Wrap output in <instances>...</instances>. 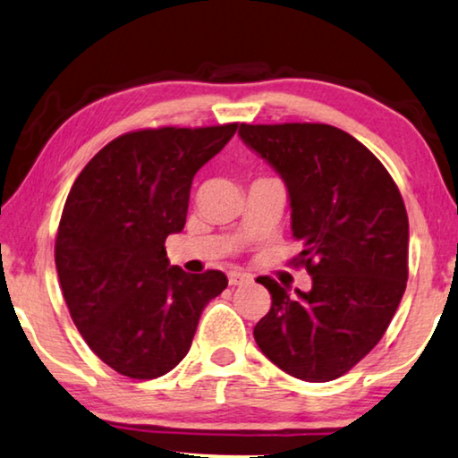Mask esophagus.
<instances>
[{
	"label": "esophagus",
	"instance_id": "esophagus-1",
	"mask_svg": "<svg viewBox=\"0 0 458 458\" xmlns=\"http://www.w3.org/2000/svg\"><path fill=\"white\" fill-rule=\"evenodd\" d=\"M245 283H251V275L242 273V270H231L229 273L231 287H237V284H245Z\"/></svg>",
	"mask_w": 458,
	"mask_h": 458
}]
</instances>
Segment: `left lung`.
<instances>
[{"mask_svg": "<svg viewBox=\"0 0 458 458\" xmlns=\"http://www.w3.org/2000/svg\"><path fill=\"white\" fill-rule=\"evenodd\" d=\"M240 136L287 185L295 267L311 289L258 283L273 306L254 327L276 368L306 382L347 374L386 333L409 276V218L401 191L360 140L327 123H242Z\"/></svg>", "mask_w": 458, "mask_h": 458, "instance_id": "left-lung-1", "label": "left lung"}]
</instances>
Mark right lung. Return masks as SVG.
<instances>
[{"mask_svg": "<svg viewBox=\"0 0 458 458\" xmlns=\"http://www.w3.org/2000/svg\"><path fill=\"white\" fill-rule=\"evenodd\" d=\"M237 123L136 130L111 140L72 185L55 240L64 300L84 341L117 374L152 380L190 351L204 306L227 287L221 270L169 267L196 171Z\"/></svg>", "mask_w": 458, "mask_h": 458, "instance_id": "obj_1", "label": "right lung"}]
</instances>
